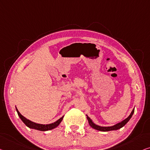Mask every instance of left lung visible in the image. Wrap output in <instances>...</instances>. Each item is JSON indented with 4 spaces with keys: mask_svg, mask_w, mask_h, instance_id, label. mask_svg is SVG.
I'll use <instances>...</instances> for the list:
<instances>
[{
    "mask_svg": "<svg viewBox=\"0 0 150 150\" xmlns=\"http://www.w3.org/2000/svg\"><path fill=\"white\" fill-rule=\"evenodd\" d=\"M134 111H135V108L133 109V110L131 111L130 115H129L128 117L125 118V119L122 120V121L118 122V123L110 127H102V126H100V125H98L96 123H94V122H93V120H91L88 115H86V116H87V119L88 120L89 125H90L93 129H96V130L100 131H113V130H118V129H119L120 128H122V127H124L125 125L129 122V120L131 119V118L132 117V116L134 113Z\"/></svg>",
    "mask_w": 150,
    "mask_h": 150,
    "instance_id": "obj_1",
    "label": "left lung"
}]
</instances>
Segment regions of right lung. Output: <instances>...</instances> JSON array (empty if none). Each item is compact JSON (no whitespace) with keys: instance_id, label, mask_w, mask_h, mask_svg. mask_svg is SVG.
<instances>
[{"instance_id":"1","label":"right lung","mask_w":150,"mask_h":150,"mask_svg":"<svg viewBox=\"0 0 150 150\" xmlns=\"http://www.w3.org/2000/svg\"><path fill=\"white\" fill-rule=\"evenodd\" d=\"M16 108V110H17V112L18 114V115H19V118H21V120L23 122V123L25 124L27 127H28L30 129H36V130H38V131H49V130H52V129L56 128V127H57L59 126V124L61 123V121L63 119V117H62L61 118H60L59 120H57V121L53 122V123H50V124H46V125H43V124H38V123H36V122H32L28 118H26L25 117H24L23 115H21V113L19 112V110H17V107H15Z\"/></svg>"}]
</instances>
